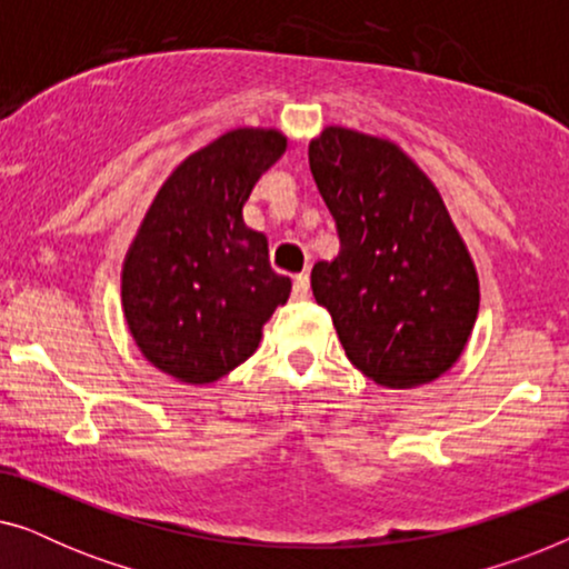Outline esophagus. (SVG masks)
Wrapping results in <instances>:
<instances>
[{
	"mask_svg": "<svg viewBox=\"0 0 569 569\" xmlns=\"http://www.w3.org/2000/svg\"><path fill=\"white\" fill-rule=\"evenodd\" d=\"M292 295L298 300H302V298H308L310 295V277L306 274V271H302V274H298L295 277V284H292Z\"/></svg>",
	"mask_w": 569,
	"mask_h": 569,
	"instance_id": "1",
	"label": "esophagus"
}]
</instances>
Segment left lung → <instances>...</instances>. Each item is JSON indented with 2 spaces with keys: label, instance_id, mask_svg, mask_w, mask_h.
<instances>
[{
  "label": "left lung",
  "instance_id": "obj_1",
  "mask_svg": "<svg viewBox=\"0 0 569 569\" xmlns=\"http://www.w3.org/2000/svg\"><path fill=\"white\" fill-rule=\"evenodd\" d=\"M310 173L339 230V253L310 287L362 376L386 388L453 368L479 316V274L446 201L391 139L326 127Z\"/></svg>",
  "mask_w": 569,
  "mask_h": 569
}]
</instances>
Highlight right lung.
<instances>
[{
	"label": "right lung",
	"mask_w": 569,
	"mask_h": 569,
	"mask_svg": "<svg viewBox=\"0 0 569 569\" xmlns=\"http://www.w3.org/2000/svg\"><path fill=\"white\" fill-rule=\"evenodd\" d=\"M287 150L279 129L238 127L191 152L154 193L121 267V308L147 362L207 386L246 362L292 279L243 222L261 173Z\"/></svg>",
	"instance_id": "1"
}]
</instances>
